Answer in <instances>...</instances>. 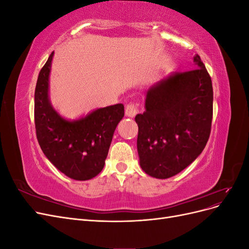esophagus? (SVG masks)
Returning <instances> with one entry per match:
<instances>
[{
	"label": "esophagus",
	"mask_w": 249,
	"mask_h": 249,
	"mask_svg": "<svg viewBox=\"0 0 249 249\" xmlns=\"http://www.w3.org/2000/svg\"><path fill=\"white\" fill-rule=\"evenodd\" d=\"M139 112L138 104H129L125 107V115L127 117H134Z\"/></svg>",
	"instance_id": "34e87169"
}]
</instances>
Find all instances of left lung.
I'll return each mask as SVG.
<instances>
[{
  "mask_svg": "<svg viewBox=\"0 0 249 249\" xmlns=\"http://www.w3.org/2000/svg\"><path fill=\"white\" fill-rule=\"evenodd\" d=\"M196 69L164 77L145 93L143 114H137L140 167L156 178L178 175L196 159L210 137L213 87L198 55Z\"/></svg>",
  "mask_w": 249,
  "mask_h": 249,
  "instance_id": "left-lung-1",
  "label": "left lung"
}]
</instances>
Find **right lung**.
Instances as JSON below:
<instances>
[{"label":"right lung","instance_id":"obj_1","mask_svg":"<svg viewBox=\"0 0 249 249\" xmlns=\"http://www.w3.org/2000/svg\"><path fill=\"white\" fill-rule=\"evenodd\" d=\"M54 52L41 69L34 95L36 136L49 161L76 180L93 178L103 170L113 134L124 116L123 104L95 109L66 119L50 101V73Z\"/></svg>","mask_w":249,"mask_h":249}]
</instances>
